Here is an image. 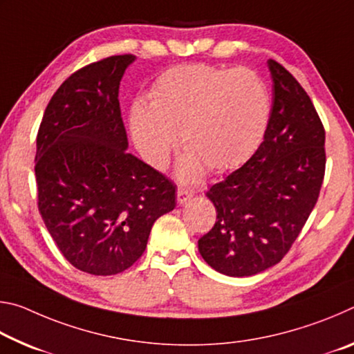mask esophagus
Masks as SVG:
<instances>
[{
    "instance_id": "34e87169",
    "label": "esophagus",
    "mask_w": 354,
    "mask_h": 354,
    "mask_svg": "<svg viewBox=\"0 0 354 354\" xmlns=\"http://www.w3.org/2000/svg\"><path fill=\"white\" fill-rule=\"evenodd\" d=\"M195 192L190 190V189H185V187H178L176 190V200L179 205H184V203H187L192 196H194Z\"/></svg>"
}]
</instances>
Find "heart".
<instances>
[{
  "mask_svg": "<svg viewBox=\"0 0 354 354\" xmlns=\"http://www.w3.org/2000/svg\"><path fill=\"white\" fill-rule=\"evenodd\" d=\"M270 120L266 82L247 68L185 64L156 80L151 103L136 101L129 127L142 158L162 170L181 145L178 175L194 181L205 167L215 173L247 162L263 140Z\"/></svg>",
  "mask_w": 354,
  "mask_h": 354,
  "instance_id": "obj_1",
  "label": "heart"
}]
</instances>
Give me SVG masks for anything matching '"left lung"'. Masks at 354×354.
I'll return each mask as SVG.
<instances>
[{
	"mask_svg": "<svg viewBox=\"0 0 354 354\" xmlns=\"http://www.w3.org/2000/svg\"><path fill=\"white\" fill-rule=\"evenodd\" d=\"M273 104L263 142L241 169L206 192L217 209L198 241L209 266L251 277L278 263L297 241L325 178V128L306 91L268 61Z\"/></svg>",
	"mask_w": 354,
	"mask_h": 354,
	"instance_id": "1",
	"label": "left lung"
}]
</instances>
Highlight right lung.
<instances>
[{
	"label": "right lung",
	"instance_id": "obj_1",
	"mask_svg": "<svg viewBox=\"0 0 354 354\" xmlns=\"http://www.w3.org/2000/svg\"><path fill=\"white\" fill-rule=\"evenodd\" d=\"M133 55L92 62L65 80L37 133L35 181L44 223L77 270L122 273L175 207L171 179L128 153L118 87Z\"/></svg>",
	"mask_w": 354,
	"mask_h": 354
}]
</instances>
